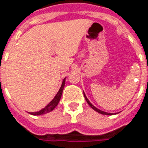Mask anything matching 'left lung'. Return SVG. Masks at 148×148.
Returning a JSON list of instances; mask_svg holds the SVG:
<instances>
[{
    "mask_svg": "<svg viewBox=\"0 0 148 148\" xmlns=\"http://www.w3.org/2000/svg\"><path fill=\"white\" fill-rule=\"evenodd\" d=\"M84 97H85V99H86V102L88 103V105L94 110H95L96 112H98V113H99V114H105V115H111L112 114H110V113H107V112H105V111H102L100 110H99V109H97L96 107H95L94 105H92L90 102V100H89L88 99H87V97L86 96V95H85V93H84Z\"/></svg>",
    "mask_w": 148,
    "mask_h": 148,
    "instance_id": "left-lung-1",
    "label": "left lung"
}]
</instances>
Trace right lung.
I'll return each instance as SVG.
<instances>
[{"instance_id":"1","label":"right lung","mask_w":148,"mask_h":148,"mask_svg":"<svg viewBox=\"0 0 148 148\" xmlns=\"http://www.w3.org/2000/svg\"><path fill=\"white\" fill-rule=\"evenodd\" d=\"M65 81L66 78H64L63 81H62V86H61L59 90H58V92L57 93V95H55V97H54L53 99V100L49 103V105H47V106H45V107H44L43 109H42L41 110L38 111V112L29 113V114H33V115H41V114H47V113H49L50 111L53 110L54 109L56 108V106L58 105L60 99H61V97H62V90H63L64 86H65Z\"/></svg>"}]
</instances>
